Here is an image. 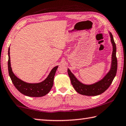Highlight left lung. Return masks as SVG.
<instances>
[{"instance_id":"left-lung-1","label":"left lung","mask_w":126,"mask_h":126,"mask_svg":"<svg viewBox=\"0 0 126 126\" xmlns=\"http://www.w3.org/2000/svg\"><path fill=\"white\" fill-rule=\"evenodd\" d=\"M110 38V42L112 44L113 51L112 54L111 65L110 71L101 80L94 83L91 84H86L78 80L75 76L72 73L69 69H68V73L71 83L75 90L80 94L88 95V96H95L103 93L111 84L115 76L116 75L117 70V60L116 58V46L115 44L113 37L112 33L109 32Z\"/></svg>"}]
</instances>
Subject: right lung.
Returning a JSON list of instances; mask_svg holds the SVG:
<instances>
[{
	"mask_svg": "<svg viewBox=\"0 0 126 126\" xmlns=\"http://www.w3.org/2000/svg\"><path fill=\"white\" fill-rule=\"evenodd\" d=\"M8 66L9 76L16 88L23 94L33 97H43L49 92L53 87L55 72L58 67V65H57L53 68L47 77L41 82L35 83L25 82L17 77L12 71L10 63L9 47L8 49Z\"/></svg>",
	"mask_w": 126,
	"mask_h": 126,
	"instance_id": "1",
	"label": "right lung"
}]
</instances>
